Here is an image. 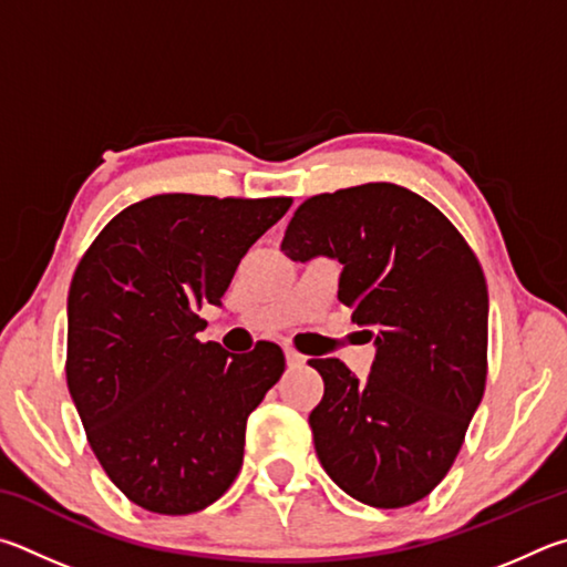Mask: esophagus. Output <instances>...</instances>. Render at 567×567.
<instances>
[{
	"mask_svg": "<svg viewBox=\"0 0 567 567\" xmlns=\"http://www.w3.org/2000/svg\"><path fill=\"white\" fill-rule=\"evenodd\" d=\"M284 353H286V365H289V369H301V365L306 363V355H301L299 351L286 349Z\"/></svg>",
	"mask_w": 567,
	"mask_h": 567,
	"instance_id": "34e87169",
	"label": "esophagus"
}]
</instances>
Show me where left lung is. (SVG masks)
Returning <instances> with one entry per match:
<instances>
[{
    "label": "left lung",
    "instance_id": "8db88e82",
    "mask_svg": "<svg viewBox=\"0 0 567 567\" xmlns=\"http://www.w3.org/2000/svg\"><path fill=\"white\" fill-rule=\"evenodd\" d=\"M281 251L301 264L336 258L339 301L375 346L365 383L339 359L309 361L323 379L309 415L323 471L373 508L425 498L451 471L485 391L478 258L431 202L385 182L306 198Z\"/></svg>",
    "mask_w": 567,
    "mask_h": 567
}]
</instances>
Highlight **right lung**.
I'll list each match as a JSON object with an SVG mask.
<instances>
[{
  "instance_id": "obj_1",
  "label": "right lung",
  "mask_w": 567,
  "mask_h": 567,
  "mask_svg": "<svg viewBox=\"0 0 567 567\" xmlns=\"http://www.w3.org/2000/svg\"><path fill=\"white\" fill-rule=\"evenodd\" d=\"M291 198L158 194L94 238L69 286L66 385L89 445L128 501L188 515L241 471L246 419L281 379L284 351L196 339L236 266Z\"/></svg>"
}]
</instances>
